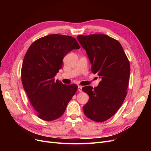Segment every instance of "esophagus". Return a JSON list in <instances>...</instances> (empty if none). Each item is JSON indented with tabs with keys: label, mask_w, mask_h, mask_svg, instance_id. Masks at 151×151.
I'll list each match as a JSON object with an SVG mask.
<instances>
[{
	"label": "esophagus",
	"mask_w": 151,
	"mask_h": 151,
	"mask_svg": "<svg viewBox=\"0 0 151 151\" xmlns=\"http://www.w3.org/2000/svg\"><path fill=\"white\" fill-rule=\"evenodd\" d=\"M78 90L79 92H82V87L81 86H78Z\"/></svg>",
	"instance_id": "obj_1"
}]
</instances>
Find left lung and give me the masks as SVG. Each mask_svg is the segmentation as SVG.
I'll use <instances>...</instances> for the list:
<instances>
[{
    "label": "left lung",
    "instance_id": "left-lung-1",
    "mask_svg": "<svg viewBox=\"0 0 151 151\" xmlns=\"http://www.w3.org/2000/svg\"><path fill=\"white\" fill-rule=\"evenodd\" d=\"M77 38L88 54L92 73L101 80L96 88H82L89 97L83 106L84 113L93 121L104 122L115 114L125 100L130 62L121 43L106 35H79Z\"/></svg>",
    "mask_w": 151,
    "mask_h": 151
}]
</instances>
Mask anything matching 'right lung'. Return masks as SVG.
I'll return each mask as SVG.
<instances>
[{
  "instance_id": "obj_1",
  "label": "right lung",
  "mask_w": 151,
  "mask_h": 151,
  "mask_svg": "<svg viewBox=\"0 0 151 151\" xmlns=\"http://www.w3.org/2000/svg\"><path fill=\"white\" fill-rule=\"evenodd\" d=\"M71 36L51 34L35 40L27 50L21 68V80L37 116L46 121L59 118L76 93L78 86L65 85L54 78L61 69L62 59L80 49Z\"/></svg>"
}]
</instances>
